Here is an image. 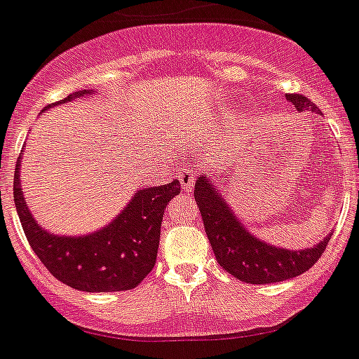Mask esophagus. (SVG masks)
Returning a JSON list of instances; mask_svg holds the SVG:
<instances>
[{
  "mask_svg": "<svg viewBox=\"0 0 359 359\" xmlns=\"http://www.w3.org/2000/svg\"><path fill=\"white\" fill-rule=\"evenodd\" d=\"M177 177H179V182H180V186H182L184 191H189L191 186L195 184V172H193V168H189V166L184 170H180V173Z\"/></svg>",
  "mask_w": 359,
  "mask_h": 359,
  "instance_id": "1",
  "label": "esophagus"
}]
</instances>
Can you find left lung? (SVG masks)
Masks as SVG:
<instances>
[{"mask_svg": "<svg viewBox=\"0 0 359 359\" xmlns=\"http://www.w3.org/2000/svg\"><path fill=\"white\" fill-rule=\"evenodd\" d=\"M287 100L297 111H319L316 104L299 93H289ZM195 200L217 264L244 283L262 285L299 276L320 259L331 241L330 233L313 248L287 250L257 239L241 225L207 175H200L196 180Z\"/></svg>", "mask_w": 359, "mask_h": 359, "instance_id": "8db88e82", "label": "left lung"}]
</instances>
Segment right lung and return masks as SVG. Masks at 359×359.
Returning <instances> with one entry per match:
<instances>
[{"label":"right lung","instance_id":"obj_1","mask_svg":"<svg viewBox=\"0 0 359 359\" xmlns=\"http://www.w3.org/2000/svg\"><path fill=\"white\" fill-rule=\"evenodd\" d=\"M93 90L70 93L62 102L90 95ZM56 102V104H62ZM56 104H49L53 108ZM19 166L13 175V202L29 246L40 262L62 283L85 292H118L142 283L154 269L161 221L166 205L180 193L179 180L136 191L126 209L99 232L79 237L49 233L33 219L21 191Z\"/></svg>","mask_w":359,"mask_h":359}]
</instances>
